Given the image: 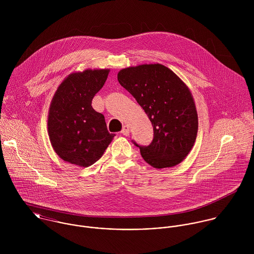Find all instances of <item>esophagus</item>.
I'll use <instances>...</instances> for the list:
<instances>
[{
  "label": "esophagus",
  "mask_w": 254,
  "mask_h": 254,
  "mask_svg": "<svg viewBox=\"0 0 254 254\" xmlns=\"http://www.w3.org/2000/svg\"><path fill=\"white\" fill-rule=\"evenodd\" d=\"M121 134H123L124 136H128L130 134V129H129V126L128 125H124L122 130H121Z\"/></svg>",
  "instance_id": "1"
}]
</instances>
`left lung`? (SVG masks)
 Masks as SVG:
<instances>
[{"instance_id": "1", "label": "left lung", "mask_w": 254, "mask_h": 254, "mask_svg": "<svg viewBox=\"0 0 254 254\" xmlns=\"http://www.w3.org/2000/svg\"><path fill=\"white\" fill-rule=\"evenodd\" d=\"M125 88L143 108L153 126V139L140 147L145 162L154 168L173 167L190 151L198 120L192 96L181 79L168 67L142 64L117 74Z\"/></svg>"}]
</instances>
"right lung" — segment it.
I'll return each mask as SVG.
<instances>
[{"mask_svg":"<svg viewBox=\"0 0 254 254\" xmlns=\"http://www.w3.org/2000/svg\"><path fill=\"white\" fill-rule=\"evenodd\" d=\"M109 69H87L68 75L50 106L48 133L57 154L66 162L88 167L98 161L114 134L92 100L105 85Z\"/></svg>","mask_w":254,"mask_h":254,"instance_id":"right-lung-1","label":"right lung"}]
</instances>
